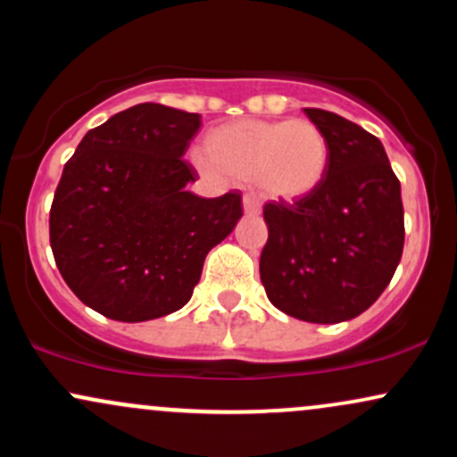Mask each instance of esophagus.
Masks as SVG:
<instances>
[{
  "label": "esophagus",
  "mask_w": 457,
  "mask_h": 457,
  "mask_svg": "<svg viewBox=\"0 0 457 457\" xmlns=\"http://www.w3.org/2000/svg\"><path fill=\"white\" fill-rule=\"evenodd\" d=\"M243 208H245L246 217H258V214L262 212L260 202L253 195H245L243 197Z\"/></svg>",
  "instance_id": "esophagus-1"
}]
</instances>
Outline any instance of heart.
<instances>
[{
	"instance_id": "heart-1",
	"label": "heart",
	"mask_w": 457,
	"mask_h": 457,
	"mask_svg": "<svg viewBox=\"0 0 457 457\" xmlns=\"http://www.w3.org/2000/svg\"><path fill=\"white\" fill-rule=\"evenodd\" d=\"M199 167L211 176L255 182L266 197L301 202L327 178V135L309 120L245 118L214 129Z\"/></svg>"
}]
</instances>
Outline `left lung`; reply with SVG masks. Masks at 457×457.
<instances>
[{
  "label": "left lung",
  "instance_id": "8db88e82",
  "mask_svg": "<svg viewBox=\"0 0 457 457\" xmlns=\"http://www.w3.org/2000/svg\"><path fill=\"white\" fill-rule=\"evenodd\" d=\"M305 113L327 135L330 165L313 195L264 206L260 279L279 312L337 324L374 305L400 264L402 191L378 137L324 109Z\"/></svg>",
  "mask_w": 457,
  "mask_h": 457
}]
</instances>
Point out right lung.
Here are the masks:
<instances>
[{
    "instance_id": "add662e5",
    "label": "right lung",
    "mask_w": 457,
    "mask_h": 457,
    "mask_svg": "<svg viewBox=\"0 0 457 457\" xmlns=\"http://www.w3.org/2000/svg\"><path fill=\"white\" fill-rule=\"evenodd\" d=\"M202 115L141 103L87 130L49 214L54 258L83 305L118 322L185 307L214 245L243 217L240 193L187 191L182 161Z\"/></svg>"
}]
</instances>
